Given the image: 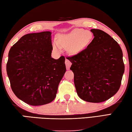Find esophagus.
<instances>
[{
	"instance_id": "esophagus-1",
	"label": "esophagus",
	"mask_w": 132,
	"mask_h": 132,
	"mask_svg": "<svg viewBox=\"0 0 132 132\" xmlns=\"http://www.w3.org/2000/svg\"><path fill=\"white\" fill-rule=\"evenodd\" d=\"M65 64H66V69H67V70H69V69H70V66L71 65V62L69 61V59H66V60H65Z\"/></svg>"
}]
</instances>
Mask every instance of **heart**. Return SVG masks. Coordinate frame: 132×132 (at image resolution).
Instances as JSON below:
<instances>
[{
	"label": "heart",
	"mask_w": 132,
	"mask_h": 132,
	"mask_svg": "<svg viewBox=\"0 0 132 132\" xmlns=\"http://www.w3.org/2000/svg\"><path fill=\"white\" fill-rule=\"evenodd\" d=\"M93 37V33L89 30L75 29L66 34L59 35L57 41H55L54 43V48L58 49L61 45L66 48L69 54H77L90 44Z\"/></svg>",
	"instance_id": "obj_1"
}]
</instances>
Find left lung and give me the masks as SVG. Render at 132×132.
Masks as SVG:
<instances>
[{
  "mask_svg": "<svg viewBox=\"0 0 132 132\" xmlns=\"http://www.w3.org/2000/svg\"><path fill=\"white\" fill-rule=\"evenodd\" d=\"M90 31L94 36L90 44L67 59L72 63L70 70L78 96L86 102L100 103L118 92L125 65L118 43L102 30Z\"/></svg>",
  "mask_w": 132,
  "mask_h": 132,
  "instance_id": "left-lung-1",
  "label": "left lung"
}]
</instances>
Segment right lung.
Instances as JSON below:
<instances>
[{"instance_id":"right-lung-1","label":"right lung","mask_w":132,"mask_h":132,"mask_svg":"<svg viewBox=\"0 0 132 132\" xmlns=\"http://www.w3.org/2000/svg\"><path fill=\"white\" fill-rule=\"evenodd\" d=\"M51 33L27 34L10 50L6 65L12 90L32 106L53 101L66 72L65 58H51Z\"/></svg>"}]
</instances>
